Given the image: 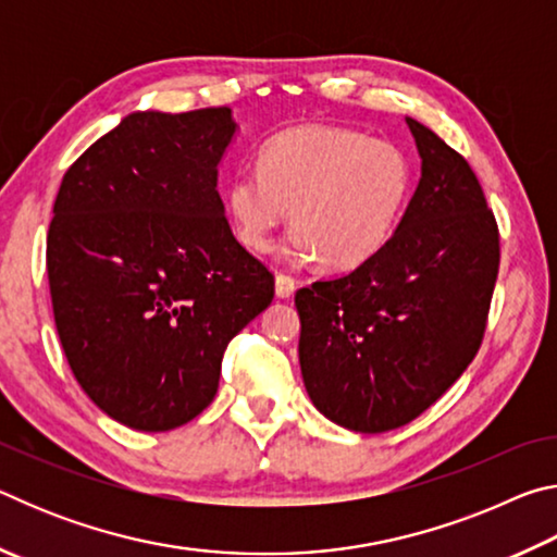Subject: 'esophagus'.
Returning <instances> with one entry per match:
<instances>
[{
  "mask_svg": "<svg viewBox=\"0 0 557 557\" xmlns=\"http://www.w3.org/2000/svg\"><path fill=\"white\" fill-rule=\"evenodd\" d=\"M295 289H297V282H295V277H292V275H285V272H280V275L275 277V292H277V297L287 299V297L295 295Z\"/></svg>",
  "mask_w": 557,
  "mask_h": 557,
  "instance_id": "1",
  "label": "esophagus"
}]
</instances>
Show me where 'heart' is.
I'll return each instance as SVG.
<instances>
[{"label":"heart","instance_id":"obj_1","mask_svg":"<svg viewBox=\"0 0 557 557\" xmlns=\"http://www.w3.org/2000/svg\"><path fill=\"white\" fill-rule=\"evenodd\" d=\"M256 174L225 188V213L243 248L262 256L289 211L292 252L324 268L371 260L393 238L410 203L414 166L391 139L307 122L262 145Z\"/></svg>","mask_w":557,"mask_h":557}]
</instances>
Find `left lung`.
Wrapping results in <instances>:
<instances>
[{"instance_id": "1", "label": "left lung", "mask_w": 557, "mask_h": 557, "mask_svg": "<svg viewBox=\"0 0 557 557\" xmlns=\"http://www.w3.org/2000/svg\"><path fill=\"white\" fill-rule=\"evenodd\" d=\"M405 120L422 176L393 238L348 275L295 295L309 398L336 425L369 435L408 425L467 371L502 258L467 159Z\"/></svg>"}]
</instances>
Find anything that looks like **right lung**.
<instances>
[{
  "label": "right lung",
  "mask_w": 557,
  "mask_h": 557,
  "mask_svg": "<svg viewBox=\"0 0 557 557\" xmlns=\"http://www.w3.org/2000/svg\"><path fill=\"white\" fill-rule=\"evenodd\" d=\"M233 135L231 108L132 112L55 196L46 270L63 354L132 430H174L209 408L225 346L275 297L215 191Z\"/></svg>",
  "instance_id": "add662e5"
}]
</instances>
